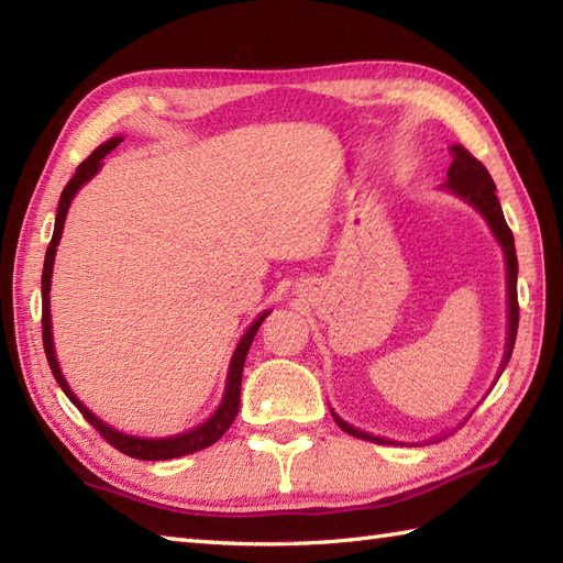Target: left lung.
Wrapping results in <instances>:
<instances>
[{
	"label": "left lung",
	"mask_w": 563,
	"mask_h": 563,
	"mask_svg": "<svg viewBox=\"0 0 563 563\" xmlns=\"http://www.w3.org/2000/svg\"><path fill=\"white\" fill-rule=\"evenodd\" d=\"M452 154V164L448 169V181L442 184L448 190H452L454 196H460L462 200L470 202L476 210L484 214V220L492 227V232L496 234L500 249L506 254V268H508V343H506V355L504 363H500V373H504L510 355H512V345H516V336H518V319H520V307H518V256H516V242H512V232L504 218V210H500V202L496 198V184L492 174L486 172V166L474 157V154L466 152L462 145H452L450 147ZM336 423L345 433L361 440H369L377 442V445H385V438L369 435L357 430L353 426H349L345 421L333 413Z\"/></svg>",
	"instance_id": "left-lung-1"
}]
</instances>
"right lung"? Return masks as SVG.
<instances>
[{"mask_svg": "<svg viewBox=\"0 0 563 563\" xmlns=\"http://www.w3.org/2000/svg\"><path fill=\"white\" fill-rule=\"evenodd\" d=\"M121 137H111L109 142H103L101 147L93 150L87 159H84L77 166V174L69 178V184L65 186L63 196H59V206H57V214H55V232L51 244H47L45 251V263H43V278H41V297H43V349H45V357H47V365H51L53 375L57 379V385L63 387V391L69 397V401L77 406L79 413L87 418V421L99 430V435L113 445L115 450H121L123 454H130V457L135 460H147V462H157V460H174V457H184V454L190 452H198V450H206L210 445H214L224 433L227 428L232 426V421L236 418L239 411V397H242V369H244V361H246V353L251 349V341H254L256 331L261 327V321L266 319L271 312H263L254 324L246 329V333L239 341L236 351L232 355V363H230V373H227V385H224V397L222 404L218 406V411H214L206 423H200L194 430H186V433H178L172 438H135V435H125V433H118L115 428H111L109 423H103L99 416H93L87 406H84L75 394H71L67 379L59 373V365H57V357H55V345H53V324H51V278H53V263H55V251L59 244V236H63L65 230V218H67V210H69V202L75 198L77 190L89 181V178L101 169V159L109 154L111 150H115L121 145Z\"/></svg>", "mask_w": 563, "mask_h": 563, "instance_id": "right-lung-1", "label": "right lung"}]
</instances>
